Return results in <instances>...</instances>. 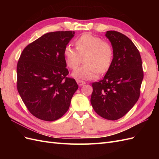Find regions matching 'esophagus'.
I'll return each mask as SVG.
<instances>
[{
	"label": "esophagus",
	"instance_id": "esophagus-1",
	"mask_svg": "<svg viewBox=\"0 0 159 159\" xmlns=\"http://www.w3.org/2000/svg\"><path fill=\"white\" fill-rule=\"evenodd\" d=\"M76 81H77V83H78V84L79 86H82V85H84V84H85V81L80 80H77Z\"/></svg>",
	"mask_w": 159,
	"mask_h": 159
}]
</instances>
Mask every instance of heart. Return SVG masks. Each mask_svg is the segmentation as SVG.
Instances as JSON below:
<instances>
[{"label":"heart","mask_w":159,"mask_h":159,"mask_svg":"<svg viewBox=\"0 0 159 159\" xmlns=\"http://www.w3.org/2000/svg\"><path fill=\"white\" fill-rule=\"evenodd\" d=\"M76 49L68 45L64 50L66 65L75 69L84 60V65L75 70L71 75L75 79H96L101 73L106 72L112 64L113 50L109 42L91 34H84L77 39Z\"/></svg>","instance_id":"heart-1"}]
</instances>
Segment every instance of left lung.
I'll return each instance as SVG.
<instances>
[{
  "label": "left lung",
  "instance_id": "1",
  "mask_svg": "<svg viewBox=\"0 0 159 159\" xmlns=\"http://www.w3.org/2000/svg\"><path fill=\"white\" fill-rule=\"evenodd\" d=\"M113 50L112 64L103 80L92 84L91 103L99 116L117 120L127 114L140 95L143 71L140 53L128 37L107 31Z\"/></svg>",
  "mask_w": 159,
  "mask_h": 159
}]
</instances>
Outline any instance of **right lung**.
Segmentation results:
<instances>
[{"label":"right lung","instance_id":"1","mask_svg":"<svg viewBox=\"0 0 159 159\" xmlns=\"http://www.w3.org/2000/svg\"><path fill=\"white\" fill-rule=\"evenodd\" d=\"M74 31L46 33L28 45L17 64V89L28 111L36 117L53 121L68 110L78 89L67 77L65 47Z\"/></svg>","mask_w":159,"mask_h":159}]
</instances>
